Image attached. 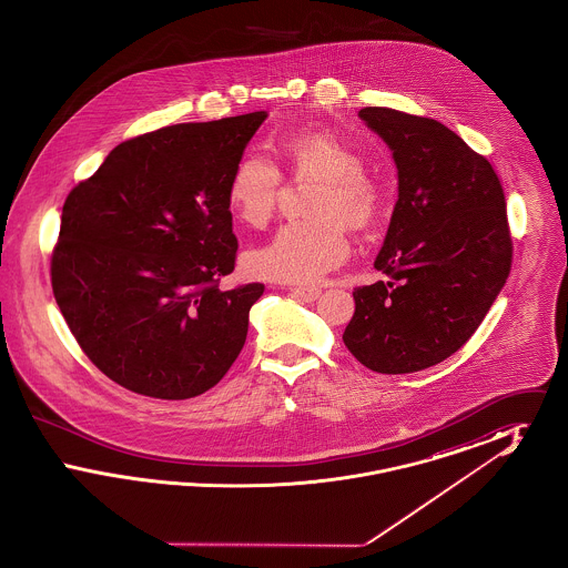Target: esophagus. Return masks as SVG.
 Instances as JSON below:
<instances>
[{
    "mask_svg": "<svg viewBox=\"0 0 568 568\" xmlns=\"http://www.w3.org/2000/svg\"><path fill=\"white\" fill-rule=\"evenodd\" d=\"M292 296L302 300V302H315L317 297L322 296V290H317V287H294Z\"/></svg>",
    "mask_w": 568,
    "mask_h": 568,
    "instance_id": "esophagus-1",
    "label": "esophagus"
}]
</instances>
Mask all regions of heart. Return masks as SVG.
Masks as SVG:
<instances>
[{
  "mask_svg": "<svg viewBox=\"0 0 568 568\" xmlns=\"http://www.w3.org/2000/svg\"><path fill=\"white\" fill-rule=\"evenodd\" d=\"M278 149L297 179H317L306 213L313 219L290 221L268 243L244 255V271L278 283H315L349 255L347 227H371L383 209L377 179L364 170V155L327 130L285 135ZM283 176L264 153L248 151L234 163L227 181L232 213L251 227L271 221Z\"/></svg>",
  "mask_w": 568,
  "mask_h": 568,
  "instance_id": "obj_1",
  "label": "heart"
}]
</instances>
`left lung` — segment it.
<instances>
[{"mask_svg":"<svg viewBox=\"0 0 568 568\" xmlns=\"http://www.w3.org/2000/svg\"><path fill=\"white\" fill-rule=\"evenodd\" d=\"M359 119L392 151L398 202L375 260L387 281L353 292L343 341L375 373H417L458 352L507 283L505 191L491 163L434 119L381 106Z\"/></svg>","mask_w":568,"mask_h":568,"instance_id":"left-lung-1","label":"left lung"}]
</instances>
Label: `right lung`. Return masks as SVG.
Returning <instances> with one entry per match:
<instances>
[{
  "mask_svg": "<svg viewBox=\"0 0 568 568\" xmlns=\"http://www.w3.org/2000/svg\"><path fill=\"white\" fill-rule=\"evenodd\" d=\"M268 112L179 123L121 142L70 191L51 281L87 357L135 394H204L243 349L262 283L234 271L227 181Z\"/></svg>",
  "mask_w": 568,
  "mask_h": 568,
  "instance_id": "obj_1",
  "label": "right lung"
}]
</instances>
